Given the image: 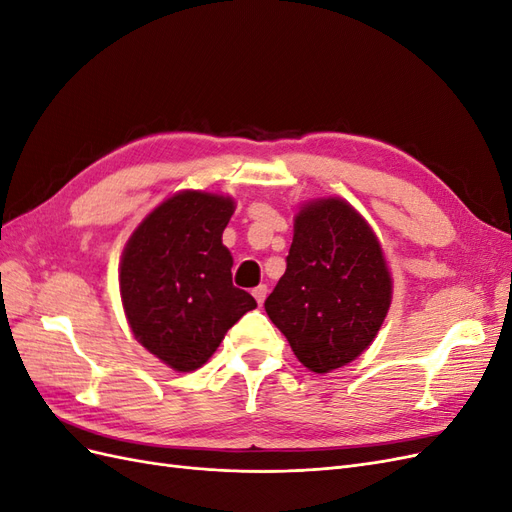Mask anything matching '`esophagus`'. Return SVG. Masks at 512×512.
<instances>
[{
    "label": "esophagus",
    "mask_w": 512,
    "mask_h": 512,
    "mask_svg": "<svg viewBox=\"0 0 512 512\" xmlns=\"http://www.w3.org/2000/svg\"><path fill=\"white\" fill-rule=\"evenodd\" d=\"M267 286H258V288H254L252 290V294H254V299L258 301V305H262V303H265V299H267Z\"/></svg>",
    "instance_id": "34e87169"
}]
</instances>
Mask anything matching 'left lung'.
Segmentation results:
<instances>
[{
    "mask_svg": "<svg viewBox=\"0 0 512 512\" xmlns=\"http://www.w3.org/2000/svg\"><path fill=\"white\" fill-rule=\"evenodd\" d=\"M391 294L380 241L361 213L342 198H316L294 215L286 273L265 309L297 359L329 374L374 342Z\"/></svg>",
    "mask_w": 512,
    "mask_h": 512,
    "instance_id": "obj_1",
    "label": "left lung"
}]
</instances>
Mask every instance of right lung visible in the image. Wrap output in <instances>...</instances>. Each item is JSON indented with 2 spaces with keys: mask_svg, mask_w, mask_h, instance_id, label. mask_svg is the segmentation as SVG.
I'll use <instances>...</instances> for the list:
<instances>
[{
  "mask_svg": "<svg viewBox=\"0 0 512 512\" xmlns=\"http://www.w3.org/2000/svg\"><path fill=\"white\" fill-rule=\"evenodd\" d=\"M232 213L230 196L185 190L153 209L123 247L119 292L130 329L175 371L203 367L256 307L250 292L232 286L222 243Z\"/></svg>",
  "mask_w": 512,
  "mask_h": 512,
  "instance_id": "right-lung-1",
  "label": "right lung"
}]
</instances>
